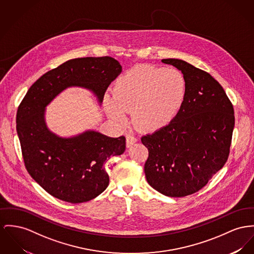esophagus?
Returning <instances> with one entry per match:
<instances>
[{"mask_svg":"<svg viewBox=\"0 0 254 254\" xmlns=\"http://www.w3.org/2000/svg\"><path fill=\"white\" fill-rule=\"evenodd\" d=\"M136 140L137 139H136L135 135H131V134L126 135V145H127V147L132 146L134 143L136 142Z\"/></svg>","mask_w":254,"mask_h":254,"instance_id":"esophagus-1","label":"esophagus"}]
</instances>
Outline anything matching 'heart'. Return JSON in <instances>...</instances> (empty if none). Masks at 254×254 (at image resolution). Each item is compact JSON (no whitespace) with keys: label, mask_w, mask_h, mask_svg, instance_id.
I'll return each mask as SVG.
<instances>
[{"label":"heart","mask_w":254,"mask_h":254,"mask_svg":"<svg viewBox=\"0 0 254 254\" xmlns=\"http://www.w3.org/2000/svg\"><path fill=\"white\" fill-rule=\"evenodd\" d=\"M186 81L173 68L135 67L121 76L106 98L110 118L119 123L133 119L141 129L156 131L169 125L176 118L185 101Z\"/></svg>","instance_id":"b5f03b06"}]
</instances>
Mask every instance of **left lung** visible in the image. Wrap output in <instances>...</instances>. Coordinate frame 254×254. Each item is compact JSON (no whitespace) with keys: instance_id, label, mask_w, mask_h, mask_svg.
<instances>
[{"instance_id":"8db88e82","label":"left lung","mask_w":254,"mask_h":254,"mask_svg":"<svg viewBox=\"0 0 254 254\" xmlns=\"http://www.w3.org/2000/svg\"><path fill=\"white\" fill-rule=\"evenodd\" d=\"M162 63L182 72L186 97L169 125L141 137L148 149L144 172L148 184L159 192L183 197L201 190L226 163L234 109L209 73L178 59Z\"/></svg>"}]
</instances>
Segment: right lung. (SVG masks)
<instances>
[{
    "label": "right lung",
    "instance_id": "1",
    "mask_svg": "<svg viewBox=\"0 0 254 254\" xmlns=\"http://www.w3.org/2000/svg\"><path fill=\"white\" fill-rule=\"evenodd\" d=\"M121 71L120 64L111 57L70 60L41 76L21 102L16 130L26 169L54 197L82 203L98 196L110 181L104 164L125 151L126 138L93 130L71 137L56 135L45 122L46 106L70 86L91 90L101 104Z\"/></svg>",
    "mask_w": 254,
    "mask_h": 254
}]
</instances>
